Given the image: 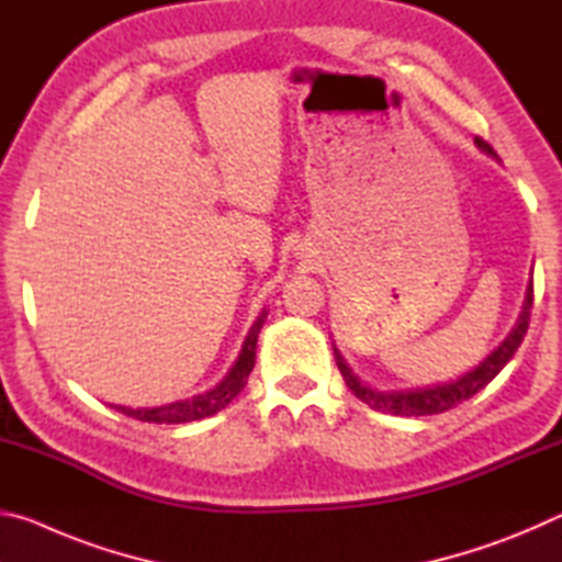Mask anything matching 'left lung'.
Here are the masks:
<instances>
[{"label": "left lung", "mask_w": 562, "mask_h": 562, "mask_svg": "<svg viewBox=\"0 0 562 562\" xmlns=\"http://www.w3.org/2000/svg\"><path fill=\"white\" fill-rule=\"evenodd\" d=\"M475 146H479L481 150H486V154H491V156H496V150H493L486 140L479 136H475ZM530 307H532V288H528V297H526V304H522V315L518 319V325L513 327V331L506 337V341H503V345L493 351L491 357L483 359L481 364L473 369V372L463 374L456 379V382L441 384V386L412 389V392H374V389L364 386L355 374H351V369L345 364V359L339 357L337 349H335V359H337L341 376H345V382L351 392H355V396L361 398V402L369 404L372 408H376V412H389L394 416L443 414V412H449V408L465 402V398H471L473 394H479L481 389L488 386L493 379L498 376L501 369L508 364L528 331Z\"/></svg>", "instance_id": "1"}]
</instances>
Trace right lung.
I'll return each mask as SVG.
<instances>
[{
  "instance_id": "1",
  "label": "right lung",
  "mask_w": 562,
  "mask_h": 562,
  "mask_svg": "<svg viewBox=\"0 0 562 562\" xmlns=\"http://www.w3.org/2000/svg\"><path fill=\"white\" fill-rule=\"evenodd\" d=\"M265 317L268 315L262 312L258 322L252 325L250 335H247L245 347L240 351V357H237L235 367L231 369V374H227L215 389H211V392L186 398V402H176V404L156 406V408H131V406H116V408L121 414L138 418V422H148V424H186V422H198V418L217 414L221 408L231 404L247 384V376H250L255 367V349H258V335L262 329Z\"/></svg>"
}]
</instances>
